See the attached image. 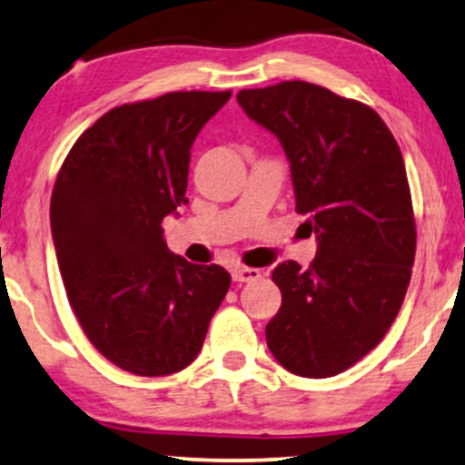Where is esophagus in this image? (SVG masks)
Returning a JSON list of instances; mask_svg holds the SVG:
<instances>
[{"instance_id": "esophagus-1", "label": "esophagus", "mask_w": 465, "mask_h": 465, "mask_svg": "<svg viewBox=\"0 0 465 465\" xmlns=\"http://www.w3.org/2000/svg\"><path fill=\"white\" fill-rule=\"evenodd\" d=\"M233 282H254V280L261 278V272L254 270V267H233L232 270Z\"/></svg>"}]
</instances>
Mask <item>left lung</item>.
I'll return each mask as SVG.
<instances>
[{
    "label": "left lung",
    "instance_id": "8db88e82",
    "mask_svg": "<svg viewBox=\"0 0 465 465\" xmlns=\"http://www.w3.org/2000/svg\"><path fill=\"white\" fill-rule=\"evenodd\" d=\"M246 115L278 136L318 252L272 272L282 305L265 326L286 371L324 379L390 331L411 282L415 217L401 147L369 104L310 82L240 90Z\"/></svg>",
    "mask_w": 465,
    "mask_h": 465
}]
</instances>
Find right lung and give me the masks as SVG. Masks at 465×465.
Here are the masks:
<instances>
[{"instance_id":"1","label":"right lung","mask_w":465,"mask_h":465,"mask_svg":"<svg viewBox=\"0 0 465 465\" xmlns=\"http://www.w3.org/2000/svg\"><path fill=\"white\" fill-rule=\"evenodd\" d=\"M232 93H168L99 117L58 170L50 225L77 322L141 377L185 369L230 291L221 265L170 252L162 221L187 204L189 149Z\"/></svg>"}]
</instances>
